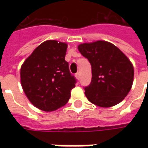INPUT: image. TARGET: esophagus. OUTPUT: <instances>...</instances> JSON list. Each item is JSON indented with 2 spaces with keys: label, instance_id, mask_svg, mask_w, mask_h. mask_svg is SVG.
Here are the masks:
<instances>
[{
  "label": "esophagus",
  "instance_id": "1",
  "mask_svg": "<svg viewBox=\"0 0 148 148\" xmlns=\"http://www.w3.org/2000/svg\"><path fill=\"white\" fill-rule=\"evenodd\" d=\"M75 77H76V78H77V80H79V79H80V74H79V73H77V74H75Z\"/></svg>",
  "mask_w": 148,
  "mask_h": 148
}]
</instances>
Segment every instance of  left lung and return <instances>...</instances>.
Wrapping results in <instances>:
<instances>
[{
  "label": "left lung",
  "mask_w": 148,
  "mask_h": 148,
  "mask_svg": "<svg viewBox=\"0 0 148 148\" xmlns=\"http://www.w3.org/2000/svg\"><path fill=\"white\" fill-rule=\"evenodd\" d=\"M78 51L91 64L92 80L85 94L100 107H112L122 101L130 91L134 68L130 60L112 43L102 40L78 46Z\"/></svg>",
  "instance_id": "left-lung-1"
}]
</instances>
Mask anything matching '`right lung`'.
<instances>
[{
    "label": "right lung",
    "instance_id": "1",
    "mask_svg": "<svg viewBox=\"0 0 148 148\" xmlns=\"http://www.w3.org/2000/svg\"><path fill=\"white\" fill-rule=\"evenodd\" d=\"M67 44L47 40L34 50L21 68V82L31 103L42 111H54L71 97L76 79L65 60Z\"/></svg>",
    "mask_w": 148,
    "mask_h": 148
}]
</instances>
